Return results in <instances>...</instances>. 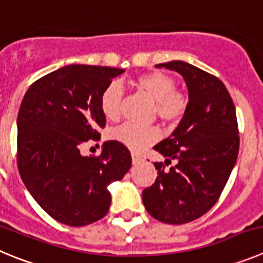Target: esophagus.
I'll list each match as a JSON object with an SVG mask.
<instances>
[{"instance_id": "obj_1", "label": "esophagus", "mask_w": 263, "mask_h": 263, "mask_svg": "<svg viewBox=\"0 0 263 263\" xmlns=\"http://www.w3.org/2000/svg\"><path fill=\"white\" fill-rule=\"evenodd\" d=\"M132 161H133V164H138L142 161V156L138 153H132Z\"/></svg>"}]
</instances>
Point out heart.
I'll return each mask as SVG.
<instances>
[{
	"instance_id": "b5f03b06",
	"label": "heart",
	"mask_w": 263,
	"mask_h": 263,
	"mask_svg": "<svg viewBox=\"0 0 263 263\" xmlns=\"http://www.w3.org/2000/svg\"><path fill=\"white\" fill-rule=\"evenodd\" d=\"M139 91L155 102V113L165 124H177L181 121L187 109V99L180 91L175 90L176 82L171 76L161 71H150L142 74L136 79ZM124 95L122 86L119 82H110L105 86L100 95V110L110 121L119 119L121 100ZM110 138L120 142L133 150L147 147L160 137L156 126H138L125 122L110 132Z\"/></svg>"
}]
</instances>
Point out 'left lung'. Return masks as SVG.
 I'll return each instance as SVG.
<instances>
[{
	"mask_svg": "<svg viewBox=\"0 0 263 263\" xmlns=\"http://www.w3.org/2000/svg\"><path fill=\"white\" fill-rule=\"evenodd\" d=\"M156 67L181 74L189 102L179 126L154 147L165 161L154 163L158 177L142 199L153 218L184 224L206 214L224 189L237 160V119L230 92L215 76L184 61Z\"/></svg>",
	"mask_w": 263,
	"mask_h": 263,
	"instance_id": "1",
	"label": "left lung"
}]
</instances>
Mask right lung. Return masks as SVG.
Wrapping results in <instances>:
<instances>
[{
    "instance_id": "obj_1",
    "label": "right lung",
    "mask_w": 263,
    "mask_h": 263,
    "mask_svg": "<svg viewBox=\"0 0 263 263\" xmlns=\"http://www.w3.org/2000/svg\"><path fill=\"white\" fill-rule=\"evenodd\" d=\"M124 69L69 65L32 83L19 108L16 161L22 180L54 220L82 227L102 219L110 206L108 185L130 170L129 150L107 141L99 156L81 146L100 139L105 126L100 95Z\"/></svg>"
}]
</instances>
